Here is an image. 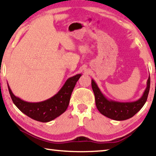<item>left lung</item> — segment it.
Masks as SVG:
<instances>
[{"label":"left lung","instance_id":"obj_1","mask_svg":"<svg viewBox=\"0 0 156 156\" xmlns=\"http://www.w3.org/2000/svg\"><path fill=\"white\" fill-rule=\"evenodd\" d=\"M150 81L149 76L147 89L139 100L135 102L120 103L108 100L101 92L94 81L91 80V87L94 94L96 108L102 115L114 120L122 121L131 118L145 104L150 90Z\"/></svg>","mask_w":156,"mask_h":156}]
</instances>
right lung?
I'll return each mask as SVG.
<instances>
[{
    "label": "right lung",
    "instance_id": "add662e5",
    "mask_svg": "<svg viewBox=\"0 0 156 156\" xmlns=\"http://www.w3.org/2000/svg\"><path fill=\"white\" fill-rule=\"evenodd\" d=\"M80 76L81 74H78L69 78L57 94L48 100L39 103L26 102L16 97L9 86L8 90L14 105L22 112L38 122H48L65 112L69 105L71 93Z\"/></svg>",
    "mask_w": 156,
    "mask_h": 156
}]
</instances>
